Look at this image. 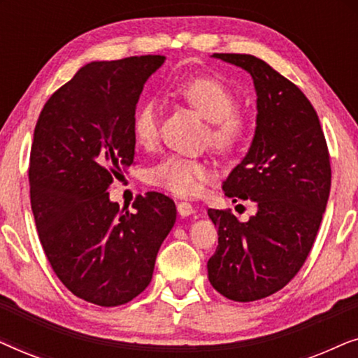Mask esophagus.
Here are the masks:
<instances>
[{
  "mask_svg": "<svg viewBox=\"0 0 358 358\" xmlns=\"http://www.w3.org/2000/svg\"><path fill=\"white\" fill-rule=\"evenodd\" d=\"M195 212L194 210V205L189 203V202H179L178 203V213L180 217H189V215H192Z\"/></svg>",
  "mask_w": 358,
  "mask_h": 358,
  "instance_id": "esophagus-1",
  "label": "esophagus"
}]
</instances>
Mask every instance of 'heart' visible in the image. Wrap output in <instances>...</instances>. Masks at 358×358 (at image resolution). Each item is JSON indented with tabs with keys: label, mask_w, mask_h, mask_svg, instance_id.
<instances>
[{
	"label": "heart",
	"mask_w": 358,
	"mask_h": 358,
	"mask_svg": "<svg viewBox=\"0 0 358 358\" xmlns=\"http://www.w3.org/2000/svg\"><path fill=\"white\" fill-rule=\"evenodd\" d=\"M173 92L200 117L210 122L208 138L217 150H233L246 136V117L236 112V96L224 83L215 78H194L176 83ZM158 106L153 101L141 102L131 119V131L136 143L141 146L153 145L158 136ZM208 178L210 169L207 164L178 155L166 156L146 171L150 184L176 195L197 194Z\"/></svg>",
	"instance_id": "1"
}]
</instances>
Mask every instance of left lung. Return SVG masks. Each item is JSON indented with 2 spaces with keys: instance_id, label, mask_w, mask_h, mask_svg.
Segmentation results:
<instances>
[{
  "instance_id": "8db88e82",
  "label": "left lung",
  "mask_w": 358,
  "mask_h": 358,
  "mask_svg": "<svg viewBox=\"0 0 358 358\" xmlns=\"http://www.w3.org/2000/svg\"><path fill=\"white\" fill-rule=\"evenodd\" d=\"M252 76L256 134L223 182L224 195L251 200L257 213L239 222L229 210H208L218 246L208 280L233 301H256L296 275L320 229L331 190V163L315 107L300 87L261 58L213 53Z\"/></svg>"
}]
</instances>
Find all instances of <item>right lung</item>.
<instances>
[{"mask_svg":"<svg viewBox=\"0 0 358 358\" xmlns=\"http://www.w3.org/2000/svg\"><path fill=\"white\" fill-rule=\"evenodd\" d=\"M164 60L87 63L53 92L34 130L29 184L43 252L73 295L99 306L124 305L150 285L176 223L164 194L138 195L134 210H120L107 192L134 164L136 102Z\"/></svg>","mask_w":358,"mask_h":358,"instance_id":"add662e5","label":"right lung"}]
</instances>
